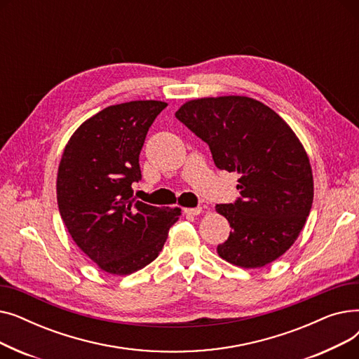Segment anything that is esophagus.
<instances>
[{
  "instance_id": "obj_1",
  "label": "esophagus",
  "mask_w": 359,
  "mask_h": 359,
  "mask_svg": "<svg viewBox=\"0 0 359 359\" xmlns=\"http://www.w3.org/2000/svg\"><path fill=\"white\" fill-rule=\"evenodd\" d=\"M183 212L186 215H199L202 212V208H201V206H196V208H184Z\"/></svg>"
}]
</instances>
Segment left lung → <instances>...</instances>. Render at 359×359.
Segmentation results:
<instances>
[{
    "label": "left lung",
    "instance_id": "left-lung-1",
    "mask_svg": "<svg viewBox=\"0 0 359 359\" xmlns=\"http://www.w3.org/2000/svg\"><path fill=\"white\" fill-rule=\"evenodd\" d=\"M176 118L210 145L219 170L240 175V198L215 206L231 227L218 255L244 269L284 255L303 230L314 195L310 160L292 129L244 96L191 100Z\"/></svg>",
    "mask_w": 359,
    "mask_h": 359
}]
</instances>
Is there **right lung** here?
<instances>
[{"label": "right lung", "mask_w": 359, "mask_h": 359, "mask_svg": "<svg viewBox=\"0 0 359 359\" xmlns=\"http://www.w3.org/2000/svg\"><path fill=\"white\" fill-rule=\"evenodd\" d=\"M167 106L137 100L109 106L69 138L58 168L56 198L75 244L107 273L129 275L153 262L180 210L134 198L147 132Z\"/></svg>", "instance_id": "1"}]
</instances>
